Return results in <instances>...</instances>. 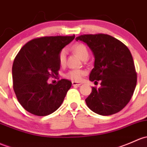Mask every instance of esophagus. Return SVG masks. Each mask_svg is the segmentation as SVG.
<instances>
[{
    "label": "esophagus",
    "mask_w": 147,
    "mask_h": 147,
    "mask_svg": "<svg viewBox=\"0 0 147 147\" xmlns=\"http://www.w3.org/2000/svg\"><path fill=\"white\" fill-rule=\"evenodd\" d=\"M72 86H79L81 85L82 84L80 82H72Z\"/></svg>",
    "instance_id": "esophagus-1"
}]
</instances>
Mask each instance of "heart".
Masks as SVG:
<instances>
[{"instance_id": "1", "label": "heart", "mask_w": 147, "mask_h": 147, "mask_svg": "<svg viewBox=\"0 0 147 147\" xmlns=\"http://www.w3.org/2000/svg\"><path fill=\"white\" fill-rule=\"evenodd\" d=\"M74 52L76 53L80 59L87 60L89 58V50L87 47L83 44H77L73 46L72 47ZM66 58V51L65 49L62 50L59 53V63L61 65H64L65 63ZM84 75V72L82 70H78V69H73L70 70L65 75V77L69 80H72V81H80L82 76Z\"/></svg>"}]
</instances>
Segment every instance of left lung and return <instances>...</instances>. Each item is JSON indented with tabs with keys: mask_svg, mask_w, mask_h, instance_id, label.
Returning <instances> with one entry per match:
<instances>
[{
	"mask_svg": "<svg viewBox=\"0 0 147 147\" xmlns=\"http://www.w3.org/2000/svg\"><path fill=\"white\" fill-rule=\"evenodd\" d=\"M75 39L87 44L94 54V67L89 80L101 82L98 89L92 87L85 99L87 106L101 115L119 112L129 103L137 84V72L129 50L117 38L104 34L81 35Z\"/></svg>",
	"mask_w": 147,
	"mask_h": 147,
	"instance_id": "left-lung-1",
	"label": "left lung"
}]
</instances>
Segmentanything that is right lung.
Segmentation results:
<instances>
[{"instance_id": "right-lung-1", "label": "right lung", "mask_w": 147, "mask_h": 147, "mask_svg": "<svg viewBox=\"0 0 147 147\" xmlns=\"http://www.w3.org/2000/svg\"><path fill=\"white\" fill-rule=\"evenodd\" d=\"M75 37L34 38L23 46L15 57L12 68L13 89L19 103L30 113L45 116L61 106L72 82L62 79L53 85L47 80L58 75L60 52Z\"/></svg>"}]
</instances>
